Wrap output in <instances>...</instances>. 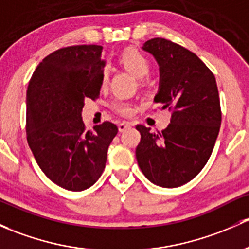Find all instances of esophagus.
<instances>
[{"label":"esophagus","mask_w":249,"mask_h":249,"mask_svg":"<svg viewBox=\"0 0 249 249\" xmlns=\"http://www.w3.org/2000/svg\"><path fill=\"white\" fill-rule=\"evenodd\" d=\"M131 126H132L131 123H129V122H122V123H119V125H118V129H119L120 132H124L125 130L130 129V127H131Z\"/></svg>","instance_id":"obj_1"}]
</instances>
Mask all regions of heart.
Listing matches in <instances>:
<instances>
[{"label": "heart", "instance_id": "b5f03b06", "mask_svg": "<svg viewBox=\"0 0 249 249\" xmlns=\"http://www.w3.org/2000/svg\"><path fill=\"white\" fill-rule=\"evenodd\" d=\"M119 59L122 64L137 78H144L150 72V62L138 50L132 48L125 49L120 54ZM107 80H108V70H107V68H105L101 72V85H106ZM112 108L118 113L124 114V116H129L132 112L131 105L123 100L114 101L112 104Z\"/></svg>", "mask_w": 249, "mask_h": 249}]
</instances>
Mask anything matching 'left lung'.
Segmentation results:
<instances>
[{
    "label": "left lung",
    "mask_w": 249,
    "mask_h": 249,
    "mask_svg": "<svg viewBox=\"0 0 249 249\" xmlns=\"http://www.w3.org/2000/svg\"><path fill=\"white\" fill-rule=\"evenodd\" d=\"M143 50L160 67L154 101L171 111V124L161 132L137 125L141 142L136 159L146 179L173 188L191 181L211 156L222 113L216 78L187 49L163 38L145 41Z\"/></svg>",
    "instance_id": "obj_1"
}]
</instances>
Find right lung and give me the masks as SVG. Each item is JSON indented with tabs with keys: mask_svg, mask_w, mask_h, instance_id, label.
<instances>
[{
	"mask_svg": "<svg viewBox=\"0 0 249 249\" xmlns=\"http://www.w3.org/2000/svg\"><path fill=\"white\" fill-rule=\"evenodd\" d=\"M103 46H68L39 63L28 83L26 135L44 174L65 190L83 191L101 177L118 127L104 122L86 130V99L100 94Z\"/></svg>",
	"mask_w": 249,
	"mask_h": 249,
	"instance_id": "obj_1",
	"label": "right lung"
}]
</instances>
